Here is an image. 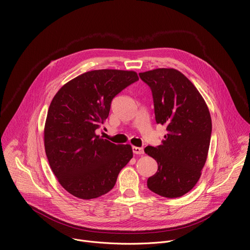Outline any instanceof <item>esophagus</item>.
Instances as JSON below:
<instances>
[{
	"instance_id": "obj_1",
	"label": "esophagus",
	"mask_w": 250,
	"mask_h": 250,
	"mask_svg": "<svg viewBox=\"0 0 250 250\" xmlns=\"http://www.w3.org/2000/svg\"><path fill=\"white\" fill-rule=\"evenodd\" d=\"M133 152L136 155H143L144 154V149L140 148V147H133Z\"/></svg>"
}]
</instances>
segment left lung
Segmentation results:
<instances>
[{
    "label": "left lung",
    "mask_w": 250,
    "mask_h": 250,
    "mask_svg": "<svg viewBox=\"0 0 250 250\" xmlns=\"http://www.w3.org/2000/svg\"><path fill=\"white\" fill-rule=\"evenodd\" d=\"M139 76L152 91L156 123L167 130L162 145L145 148L158 163L147 186L164 198H179L201 177L211 141V115L198 89L179 71L155 69Z\"/></svg>",
    "instance_id": "8db88e82"
}]
</instances>
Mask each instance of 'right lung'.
Masks as SVG:
<instances>
[{
    "instance_id": "add662e5",
    "label": "right lung",
    "mask_w": 250,
    "mask_h": 250,
    "mask_svg": "<svg viewBox=\"0 0 250 250\" xmlns=\"http://www.w3.org/2000/svg\"><path fill=\"white\" fill-rule=\"evenodd\" d=\"M138 80L133 71H90L64 84L51 100L45 154L61 186L76 198L107 193L133 158L129 145H115L95 132L108 117L112 99Z\"/></svg>"
}]
</instances>
